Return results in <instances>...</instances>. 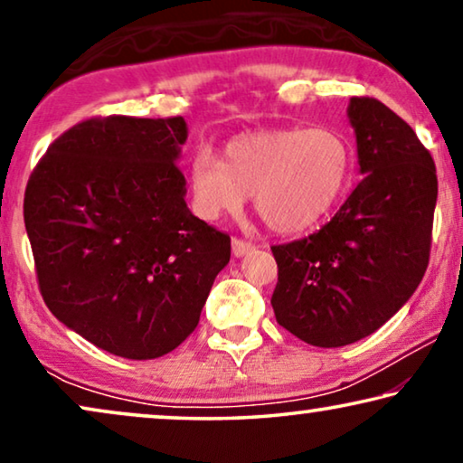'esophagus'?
Returning a JSON list of instances; mask_svg holds the SVG:
<instances>
[{
    "instance_id": "1",
    "label": "esophagus",
    "mask_w": 463,
    "mask_h": 463,
    "mask_svg": "<svg viewBox=\"0 0 463 463\" xmlns=\"http://www.w3.org/2000/svg\"><path fill=\"white\" fill-rule=\"evenodd\" d=\"M255 250V246H252L250 242H246V240H240V238H233L232 240V252L233 257H244L249 255V252Z\"/></svg>"
}]
</instances>
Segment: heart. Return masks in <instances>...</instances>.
Masks as SVG:
<instances>
[{"label":"heart","instance_id":"obj_1","mask_svg":"<svg viewBox=\"0 0 463 463\" xmlns=\"http://www.w3.org/2000/svg\"><path fill=\"white\" fill-rule=\"evenodd\" d=\"M354 168L352 143L328 126L244 132L223 147L194 151L187 185L198 217L238 213L246 194L269 230L297 233L318 223L344 198Z\"/></svg>","mask_w":463,"mask_h":463}]
</instances>
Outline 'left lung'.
Wrapping results in <instances>:
<instances>
[{
  "mask_svg": "<svg viewBox=\"0 0 463 463\" xmlns=\"http://www.w3.org/2000/svg\"><path fill=\"white\" fill-rule=\"evenodd\" d=\"M363 179L312 236L271 246L278 325L318 347L356 344L411 299L426 274L439 195L413 128L375 99H350Z\"/></svg>",
  "mask_w": 463,
  "mask_h": 463,
  "instance_id": "8db88e82",
  "label": "left lung"
}]
</instances>
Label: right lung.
I'll list each match as a JSON object with an SVG mask.
<instances>
[{"label": "right lung", "instance_id": "add662e5", "mask_svg": "<svg viewBox=\"0 0 463 463\" xmlns=\"http://www.w3.org/2000/svg\"><path fill=\"white\" fill-rule=\"evenodd\" d=\"M183 118L86 119L50 145L24 192V227L50 312L130 360L198 326L232 242L195 217L176 166Z\"/></svg>", "mask_w": 463, "mask_h": 463}]
</instances>
